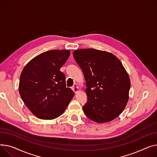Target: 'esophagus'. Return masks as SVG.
Here are the masks:
<instances>
[{
  "instance_id": "esophagus-1",
  "label": "esophagus",
  "mask_w": 157,
  "mask_h": 157,
  "mask_svg": "<svg viewBox=\"0 0 157 157\" xmlns=\"http://www.w3.org/2000/svg\"><path fill=\"white\" fill-rule=\"evenodd\" d=\"M72 90L74 91L75 93H77L78 91H79V88H78V85L77 84H74V85H73V86L72 87Z\"/></svg>"
}]
</instances>
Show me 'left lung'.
Segmentation results:
<instances>
[{
	"mask_svg": "<svg viewBox=\"0 0 157 157\" xmlns=\"http://www.w3.org/2000/svg\"><path fill=\"white\" fill-rule=\"evenodd\" d=\"M73 57L84 75L87 102L84 113L98 123L111 121L124 109L129 99L130 79L121 62L107 52L79 49Z\"/></svg>",
	"mask_w": 157,
	"mask_h": 157,
	"instance_id": "8db88e82",
	"label": "left lung"
}]
</instances>
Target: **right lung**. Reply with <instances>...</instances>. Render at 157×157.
<instances>
[{
    "mask_svg": "<svg viewBox=\"0 0 157 157\" xmlns=\"http://www.w3.org/2000/svg\"><path fill=\"white\" fill-rule=\"evenodd\" d=\"M69 56V50H49L30 60L22 71L20 96L39 119L58 117L75 95L70 88H66V76L60 71Z\"/></svg>",
    "mask_w": 157,
    "mask_h": 157,
    "instance_id": "right-lung-1",
    "label": "right lung"
}]
</instances>
